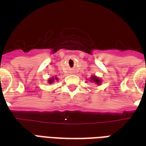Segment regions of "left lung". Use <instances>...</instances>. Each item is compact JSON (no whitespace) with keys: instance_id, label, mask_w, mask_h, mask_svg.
Wrapping results in <instances>:
<instances>
[{"instance_id":"1","label":"left lung","mask_w":146,"mask_h":146,"mask_svg":"<svg viewBox=\"0 0 146 146\" xmlns=\"http://www.w3.org/2000/svg\"><path fill=\"white\" fill-rule=\"evenodd\" d=\"M91 80H92V81L93 80V81L96 83L97 84H100V82H101V81H100V80L98 79V78H97V77H95V76H92Z\"/></svg>"}]
</instances>
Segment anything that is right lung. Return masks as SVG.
Returning <instances> with one entry per match:
<instances>
[{"label":"right lung","mask_w":146,"mask_h":146,"mask_svg":"<svg viewBox=\"0 0 146 146\" xmlns=\"http://www.w3.org/2000/svg\"><path fill=\"white\" fill-rule=\"evenodd\" d=\"M55 79H57V78H55ZM53 82V80H49V83H52Z\"/></svg>","instance_id":"right-lung-1"}]
</instances>
